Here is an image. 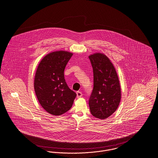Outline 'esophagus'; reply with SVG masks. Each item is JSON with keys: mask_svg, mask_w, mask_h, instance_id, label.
Returning <instances> with one entry per match:
<instances>
[{"mask_svg": "<svg viewBox=\"0 0 158 158\" xmlns=\"http://www.w3.org/2000/svg\"><path fill=\"white\" fill-rule=\"evenodd\" d=\"M82 96H83V94H82L81 92H80V91L77 92V97L78 98H81Z\"/></svg>", "mask_w": 158, "mask_h": 158, "instance_id": "esophagus-1", "label": "esophagus"}]
</instances>
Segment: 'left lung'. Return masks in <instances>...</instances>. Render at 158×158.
Listing matches in <instances>:
<instances>
[{
    "instance_id": "1",
    "label": "left lung",
    "mask_w": 158,
    "mask_h": 158,
    "mask_svg": "<svg viewBox=\"0 0 158 158\" xmlns=\"http://www.w3.org/2000/svg\"><path fill=\"white\" fill-rule=\"evenodd\" d=\"M94 73V87L89 100L91 114L106 119L114 114L121 100V87L118 75L110 60L104 54L90 56Z\"/></svg>"
}]
</instances>
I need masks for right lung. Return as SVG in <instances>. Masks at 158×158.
<instances>
[{
  "label": "right lung",
  "instance_id": "1",
  "mask_svg": "<svg viewBox=\"0 0 158 158\" xmlns=\"http://www.w3.org/2000/svg\"><path fill=\"white\" fill-rule=\"evenodd\" d=\"M72 53L51 52L43 58L37 68L34 89L43 109L52 115L66 113L72 107L77 94L68 86L64 71Z\"/></svg>",
  "mask_w": 158,
  "mask_h": 158
}]
</instances>
